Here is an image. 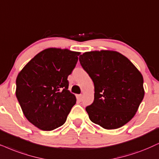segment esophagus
Listing matches in <instances>:
<instances>
[{"instance_id":"1","label":"esophagus","mask_w":159,"mask_h":159,"mask_svg":"<svg viewBox=\"0 0 159 159\" xmlns=\"http://www.w3.org/2000/svg\"><path fill=\"white\" fill-rule=\"evenodd\" d=\"M76 98H77V100L78 101L81 102L82 100V94H78V95L76 96Z\"/></svg>"}]
</instances>
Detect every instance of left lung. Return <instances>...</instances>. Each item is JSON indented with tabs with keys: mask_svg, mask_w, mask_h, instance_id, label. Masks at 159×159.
<instances>
[{
	"mask_svg": "<svg viewBox=\"0 0 159 159\" xmlns=\"http://www.w3.org/2000/svg\"><path fill=\"white\" fill-rule=\"evenodd\" d=\"M80 63L94 85V100L86 108L90 120L107 130L119 128L135 115L144 95L143 76L119 52H85Z\"/></svg>",
	"mask_w": 159,
	"mask_h": 159,
	"instance_id": "8db88e82",
	"label": "left lung"
}]
</instances>
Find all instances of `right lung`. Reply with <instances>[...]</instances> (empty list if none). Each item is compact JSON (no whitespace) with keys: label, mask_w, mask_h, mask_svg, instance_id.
<instances>
[{"label":"right lung","mask_w":159,"mask_h":159,"mask_svg":"<svg viewBox=\"0 0 159 159\" xmlns=\"http://www.w3.org/2000/svg\"><path fill=\"white\" fill-rule=\"evenodd\" d=\"M80 54L67 48H47L18 73L16 97L26 119L39 129L50 131L66 122L76 103L68 90L67 77Z\"/></svg>","instance_id":"right-lung-1"}]
</instances>
